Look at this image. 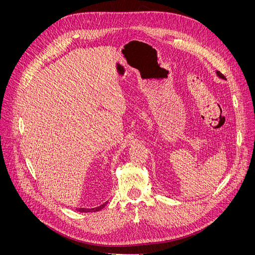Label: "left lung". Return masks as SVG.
<instances>
[{
  "instance_id": "left-lung-1",
  "label": "left lung",
  "mask_w": 255,
  "mask_h": 255,
  "mask_svg": "<svg viewBox=\"0 0 255 255\" xmlns=\"http://www.w3.org/2000/svg\"><path fill=\"white\" fill-rule=\"evenodd\" d=\"M217 75H218L220 78H222V79H226V77H225L220 71H217Z\"/></svg>"
}]
</instances>
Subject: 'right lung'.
Listing matches in <instances>:
<instances>
[{
	"label": "right lung",
	"instance_id": "right-lung-1",
	"mask_svg": "<svg viewBox=\"0 0 255 255\" xmlns=\"http://www.w3.org/2000/svg\"><path fill=\"white\" fill-rule=\"evenodd\" d=\"M106 204H107V202H105L104 204H102L98 207H94V208H78V212H80V213H96V212L103 210V208L106 206Z\"/></svg>",
	"mask_w": 255,
	"mask_h": 255
}]
</instances>
